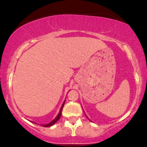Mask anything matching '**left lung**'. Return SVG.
I'll list each match as a JSON object with an SVG mask.
<instances>
[{
	"mask_svg": "<svg viewBox=\"0 0 147 147\" xmlns=\"http://www.w3.org/2000/svg\"><path fill=\"white\" fill-rule=\"evenodd\" d=\"M85 115H86V114H85ZM86 117L88 118V117H87V116H86ZM89 120H90V119H89Z\"/></svg>",
	"mask_w": 147,
	"mask_h": 147,
	"instance_id": "1",
	"label": "left lung"
}]
</instances>
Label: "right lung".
<instances>
[{
  "instance_id": "add662e5",
  "label": "right lung",
  "mask_w": 147,
  "mask_h": 147,
  "mask_svg": "<svg viewBox=\"0 0 147 147\" xmlns=\"http://www.w3.org/2000/svg\"><path fill=\"white\" fill-rule=\"evenodd\" d=\"M65 100H64V102H63V104H62L61 107V109H60V110H59V112L58 115H57L56 116V117H55V119H54L52 121V122H50V123H48V124H41V126H44V127H49V126H53L54 124H55V123H56V122H57V121H58L59 119H60L61 115L62 110H63V106H64V104H65ZM31 122L34 123V124H35V122H32V121H31Z\"/></svg>"
}]
</instances>
